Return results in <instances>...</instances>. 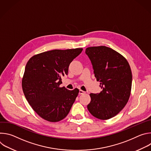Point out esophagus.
Listing matches in <instances>:
<instances>
[{"mask_svg": "<svg viewBox=\"0 0 151 151\" xmlns=\"http://www.w3.org/2000/svg\"><path fill=\"white\" fill-rule=\"evenodd\" d=\"M84 93H85V91H82V90H79V94L80 95H81V94H84Z\"/></svg>", "mask_w": 151, "mask_h": 151, "instance_id": "34e87169", "label": "esophagus"}]
</instances>
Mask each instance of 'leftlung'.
Masks as SVG:
<instances>
[{
    "mask_svg": "<svg viewBox=\"0 0 151 151\" xmlns=\"http://www.w3.org/2000/svg\"><path fill=\"white\" fill-rule=\"evenodd\" d=\"M85 54L102 89L99 93L90 94L91 100L87 108L99 119H110L124 108L130 97L132 84L130 66L122 55L105 46L88 47Z\"/></svg>",
    "mask_w": 151,
    "mask_h": 151,
    "instance_id": "left-lung-1",
    "label": "left lung"
}]
</instances>
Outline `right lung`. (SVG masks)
<instances>
[{"instance_id":"add662e5","label":"right lung","mask_w":151,"mask_h":151,"mask_svg":"<svg viewBox=\"0 0 151 151\" xmlns=\"http://www.w3.org/2000/svg\"><path fill=\"white\" fill-rule=\"evenodd\" d=\"M82 50H54L35 55L28 61L22 88L28 103L42 118L58 122L70 112L79 91L60 87L61 77L68 74L70 63Z\"/></svg>"}]
</instances>
